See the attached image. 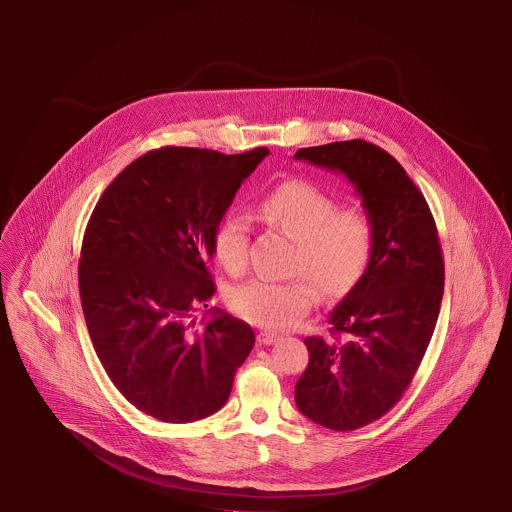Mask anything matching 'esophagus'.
<instances>
[{
    "label": "esophagus",
    "mask_w": 512,
    "mask_h": 512,
    "mask_svg": "<svg viewBox=\"0 0 512 512\" xmlns=\"http://www.w3.org/2000/svg\"><path fill=\"white\" fill-rule=\"evenodd\" d=\"M276 341H280V335H276V333H270V331H260L258 333V343L260 345H274Z\"/></svg>",
    "instance_id": "obj_1"
}]
</instances>
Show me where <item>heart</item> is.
Listing matches in <instances>:
<instances>
[{"label":"heart","mask_w":512,"mask_h":512,"mask_svg":"<svg viewBox=\"0 0 512 512\" xmlns=\"http://www.w3.org/2000/svg\"><path fill=\"white\" fill-rule=\"evenodd\" d=\"M260 217L295 240L288 282L248 280L228 295L232 311L244 321L284 331L295 327L317 303V285L329 297L349 292L365 274L374 234L365 213L337 209V201L307 181H286L272 189L258 207ZM250 220L228 213L213 236V254L228 274H240L248 262ZM316 285L313 287L310 282Z\"/></svg>","instance_id":"obj_1"}]
</instances>
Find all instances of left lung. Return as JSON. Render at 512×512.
<instances>
[{"mask_svg": "<svg viewBox=\"0 0 512 512\" xmlns=\"http://www.w3.org/2000/svg\"><path fill=\"white\" fill-rule=\"evenodd\" d=\"M295 159L345 175L372 224L365 274L329 315L331 335L348 339L307 337L309 365L295 384L303 416L351 432L402 398L430 345L445 280L438 228L404 167L374 144L301 147Z\"/></svg>", "mask_w": 512, "mask_h": 512, "instance_id": "left-lung-1", "label": "left lung"}]
</instances>
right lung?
Returning a JSON list of instances; mask_svg holds the SVG:
<instances>
[{
    "label": "right lung",
    "mask_w": 512,
    "mask_h": 512,
    "mask_svg": "<svg viewBox=\"0 0 512 512\" xmlns=\"http://www.w3.org/2000/svg\"><path fill=\"white\" fill-rule=\"evenodd\" d=\"M270 153L161 147L102 193L84 230L78 290L94 351L140 412L167 424L215 414L254 347L240 319L207 309L213 236L236 191Z\"/></svg>",
    "instance_id": "right-lung-1"
}]
</instances>
